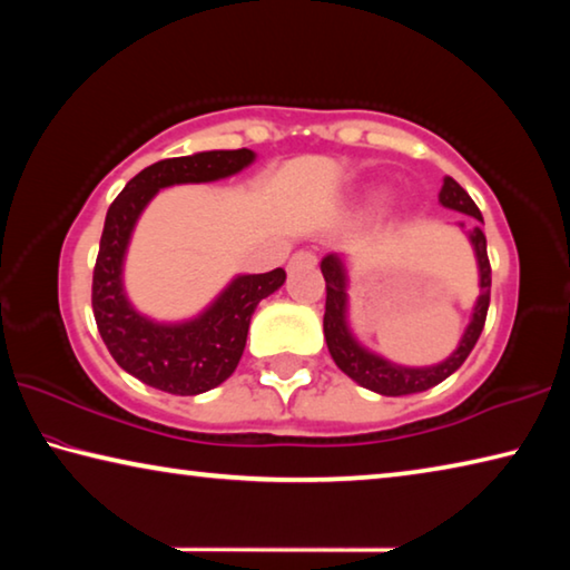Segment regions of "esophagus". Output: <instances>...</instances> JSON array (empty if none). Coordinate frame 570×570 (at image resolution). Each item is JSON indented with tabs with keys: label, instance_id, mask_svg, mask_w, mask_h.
I'll use <instances>...</instances> for the list:
<instances>
[{
	"label": "esophagus",
	"instance_id": "34e87169",
	"mask_svg": "<svg viewBox=\"0 0 570 570\" xmlns=\"http://www.w3.org/2000/svg\"><path fill=\"white\" fill-rule=\"evenodd\" d=\"M314 264H316V256L312 250H296L292 262H288V266H314Z\"/></svg>",
	"mask_w": 570,
	"mask_h": 570
}]
</instances>
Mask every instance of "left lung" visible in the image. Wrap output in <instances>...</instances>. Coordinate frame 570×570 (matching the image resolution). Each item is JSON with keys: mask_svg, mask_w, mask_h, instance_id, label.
<instances>
[{"mask_svg": "<svg viewBox=\"0 0 570 570\" xmlns=\"http://www.w3.org/2000/svg\"><path fill=\"white\" fill-rule=\"evenodd\" d=\"M438 198L442 206L460 210V214H468L478 220V226L470 230V240H472V248H475L478 266H480V296H478L475 312H472L470 326L465 330V334H462L460 346L448 356L445 362H440L435 366H422V370H410V366L392 364L356 344V340L350 332V326H346L344 266L340 262V256H334V254L324 256V262H322V274L326 282L324 336H326V346H330L332 360L346 374V377L360 382L366 390L387 394V397H402V394L424 392V390L435 387V384H440L442 380H448L450 374L460 370V364L468 360L472 346H475L480 340L482 326H485V316H488V306H490V282H493V278H490V258H488L485 234H482V228H480V224H482L480 208L475 206V200L468 196V190L452 178L442 180Z\"/></svg>", "mask_w": 570, "mask_h": 570, "instance_id": "left-lung-1", "label": "left lung"}]
</instances>
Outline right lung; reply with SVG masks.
Returning a JSON list of instances; mask_svg holds the SVG:
<instances>
[{
	"mask_svg": "<svg viewBox=\"0 0 570 570\" xmlns=\"http://www.w3.org/2000/svg\"><path fill=\"white\" fill-rule=\"evenodd\" d=\"M250 160L248 148L158 160L140 170L108 208L92 272V314L112 360L150 387L188 397L226 382L244 354L250 314L286 282V272L238 276L198 320L156 324L135 312L122 292V258L135 220L160 188L234 176Z\"/></svg>",
	"mask_w": 570,
	"mask_h": 570,
	"instance_id": "right-lung-1",
	"label": "right lung"
}]
</instances>
